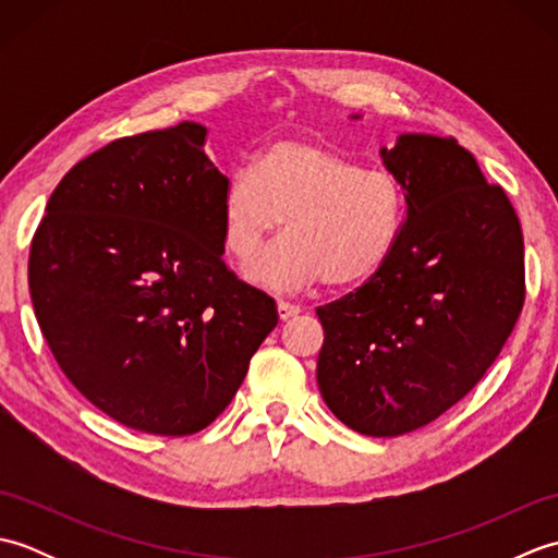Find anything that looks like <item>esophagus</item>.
I'll return each mask as SVG.
<instances>
[{"mask_svg":"<svg viewBox=\"0 0 558 558\" xmlns=\"http://www.w3.org/2000/svg\"><path fill=\"white\" fill-rule=\"evenodd\" d=\"M302 314V306L300 304H290V302H278V316L282 322H288V318Z\"/></svg>","mask_w":558,"mask_h":558,"instance_id":"esophagus-1","label":"esophagus"}]
</instances>
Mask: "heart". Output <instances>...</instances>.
<instances>
[{"label": "heart", "instance_id": "heart-1", "mask_svg": "<svg viewBox=\"0 0 558 558\" xmlns=\"http://www.w3.org/2000/svg\"><path fill=\"white\" fill-rule=\"evenodd\" d=\"M280 220L286 236L256 260L248 272L256 282L286 292L322 280L330 288L360 286L396 252L405 189L390 170L362 168L324 141H276L222 189V248L246 264Z\"/></svg>", "mask_w": 558, "mask_h": 558}]
</instances>
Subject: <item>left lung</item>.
Instances as JSON below:
<instances>
[{
    "label": "left lung",
    "instance_id": "left-lung-1",
    "mask_svg": "<svg viewBox=\"0 0 558 558\" xmlns=\"http://www.w3.org/2000/svg\"><path fill=\"white\" fill-rule=\"evenodd\" d=\"M405 189L393 256L318 306L316 381L350 429L400 436L465 398L499 357L525 302L515 210L456 138L402 134L381 148Z\"/></svg>",
    "mask_w": 558,
    "mask_h": 558
}]
</instances>
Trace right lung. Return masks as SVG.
Masks as SVG:
<instances>
[{
    "instance_id": "right-lung-1",
    "label": "right lung",
    "mask_w": 558,
    "mask_h": 558,
    "mask_svg": "<svg viewBox=\"0 0 558 558\" xmlns=\"http://www.w3.org/2000/svg\"><path fill=\"white\" fill-rule=\"evenodd\" d=\"M206 126L117 138L57 184L35 230L28 288L57 364L132 429L196 434L230 405L278 326L272 298L222 260Z\"/></svg>"
}]
</instances>
